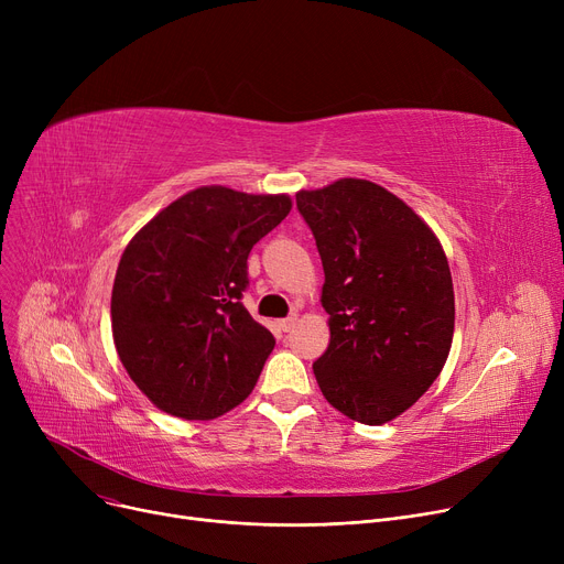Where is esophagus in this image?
<instances>
[{
	"instance_id": "obj_1",
	"label": "esophagus",
	"mask_w": 564,
	"mask_h": 564,
	"mask_svg": "<svg viewBox=\"0 0 564 564\" xmlns=\"http://www.w3.org/2000/svg\"><path fill=\"white\" fill-rule=\"evenodd\" d=\"M297 319H300V315L297 313H292L290 317H283V319H279V329L281 332H290L294 324H297Z\"/></svg>"
}]
</instances>
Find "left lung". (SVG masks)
Returning <instances> with one entry per match:
<instances>
[{
    "mask_svg": "<svg viewBox=\"0 0 564 564\" xmlns=\"http://www.w3.org/2000/svg\"><path fill=\"white\" fill-rule=\"evenodd\" d=\"M322 258L332 340L313 364L347 419L383 425L446 366L455 332L448 258L432 228L383 187L343 177L297 194Z\"/></svg>",
    "mask_w": 564,
    "mask_h": 564,
    "instance_id": "1",
    "label": "left lung"
}]
</instances>
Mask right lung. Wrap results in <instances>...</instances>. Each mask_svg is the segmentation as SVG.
I'll list each match as a JSON object with an SVG mask.
<instances>
[{
	"instance_id": "add662e5",
	"label": "right lung",
	"mask_w": 564,
	"mask_h": 564,
	"mask_svg": "<svg viewBox=\"0 0 564 564\" xmlns=\"http://www.w3.org/2000/svg\"><path fill=\"white\" fill-rule=\"evenodd\" d=\"M290 207L285 194L198 187L126 247L111 334L128 375L158 409L210 421L253 391L276 340L242 304L247 258Z\"/></svg>"
}]
</instances>
